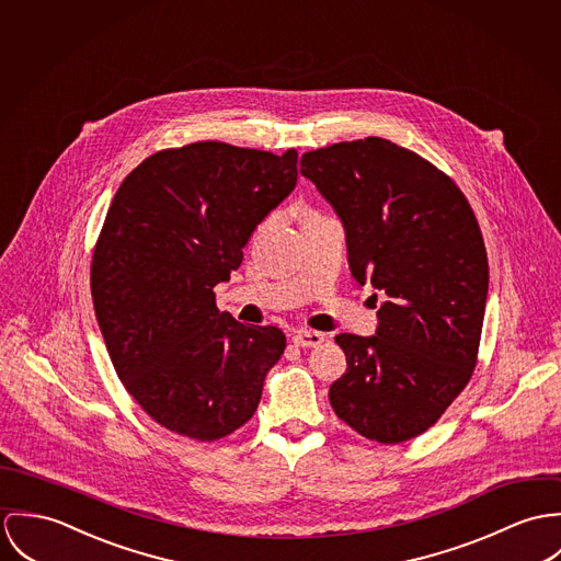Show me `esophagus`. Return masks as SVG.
Segmentation results:
<instances>
[{"instance_id": "34e87169", "label": "esophagus", "mask_w": 561, "mask_h": 561, "mask_svg": "<svg viewBox=\"0 0 561 561\" xmlns=\"http://www.w3.org/2000/svg\"><path fill=\"white\" fill-rule=\"evenodd\" d=\"M322 340H324V335H322V333H318V331H310V329H301V331H297V333H295V337H293V342H295L297 346H301V348L318 346Z\"/></svg>"}]
</instances>
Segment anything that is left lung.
I'll return each mask as SVG.
<instances>
[{
  "label": "left lung",
  "instance_id": "8db88e82",
  "mask_svg": "<svg viewBox=\"0 0 561 561\" xmlns=\"http://www.w3.org/2000/svg\"><path fill=\"white\" fill-rule=\"evenodd\" d=\"M301 174L342 219L353 277L387 295L376 335H335L348 368L331 407L370 440L422 435L478 362L489 295L478 219L449 176L382 137L306 152Z\"/></svg>",
  "mask_w": 561,
  "mask_h": 561
}]
</instances>
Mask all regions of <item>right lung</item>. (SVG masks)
I'll return each mask as SVG.
<instances>
[{
  "label": "right lung",
  "mask_w": 561,
  "mask_h": 561,
  "mask_svg": "<svg viewBox=\"0 0 561 561\" xmlns=\"http://www.w3.org/2000/svg\"><path fill=\"white\" fill-rule=\"evenodd\" d=\"M297 157L195 141L144 159L114 195L90 268L96 320L126 391L176 435L248 424L284 355L282 329L219 313L213 288L297 185Z\"/></svg>",
  "instance_id": "add662e5"
}]
</instances>
